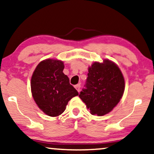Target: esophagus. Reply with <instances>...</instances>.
Returning a JSON list of instances; mask_svg holds the SVG:
<instances>
[{
    "mask_svg": "<svg viewBox=\"0 0 154 154\" xmlns=\"http://www.w3.org/2000/svg\"><path fill=\"white\" fill-rule=\"evenodd\" d=\"M75 89L77 90V91L79 92V91H80V87H81V85H75Z\"/></svg>",
    "mask_w": 154,
    "mask_h": 154,
    "instance_id": "1",
    "label": "esophagus"
}]
</instances>
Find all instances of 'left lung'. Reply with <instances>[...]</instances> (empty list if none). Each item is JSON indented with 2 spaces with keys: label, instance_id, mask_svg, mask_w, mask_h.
<instances>
[{
  "label": "left lung",
  "instance_id": "8db88e82",
  "mask_svg": "<svg viewBox=\"0 0 154 154\" xmlns=\"http://www.w3.org/2000/svg\"><path fill=\"white\" fill-rule=\"evenodd\" d=\"M88 77L79 98L92 115L102 116L111 111L125 89V79L119 67L112 61L94 63L89 67Z\"/></svg>",
  "mask_w": 154,
  "mask_h": 154
}]
</instances>
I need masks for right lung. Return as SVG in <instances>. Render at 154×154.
<instances>
[{
	"label": "right lung",
	"instance_id": "add662e5",
	"mask_svg": "<svg viewBox=\"0 0 154 154\" xmlns=\"http://www.w3.org/2000/svg\"><path fill=\"white\" fill-rule=\"evenodd\" d=\"M64 67L60 60H43L36 66L31 79L34 101L44 113L51 117L63 113L69 100L79 94L63 72Z\"/></svg>",
	"mask_w": 154,
	"mask_h": 154
}]
</instances>
